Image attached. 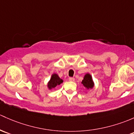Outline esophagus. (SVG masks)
<instances>
[{
  "label": "esophagus",
  "instance_id": "34e87169",
  "mask_svg": "<svg viewBox=\"0 0 134 134\" xmlns=\"http://www.w3.org/2000/svg\"><path fill=\"white\" fill-rule=\"evenodd\" d=\"M69 80L70 81H74V80H75V79L74 78H72V77H70V78H69Z\"/></svg>",
  "mask_w": 134,
  "mask_h": 134
}]
</instances>
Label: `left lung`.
Returning <instances> with one entry per match:
<instances>
[{"instance_id":"obj_1","label":"left lung","mask_w":134,"mask_h":134,"mask_svg":"<svg viewBox=\"0 0 134 134\" xmlns=\"http://www.w3.org/2000/svg\"><path fill=\"white\" fill-rule=\"evenodd\" d=\"M81 84L85 87L87 89H89V88H92L94 87V81L92 80V76L90 74L87 73L84 76L83 80L81 81Z\"/></svg>"}]
</instances>
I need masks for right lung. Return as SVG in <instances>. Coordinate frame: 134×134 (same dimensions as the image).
<instances>
[{"label": "right lung", "mask_w": 134, "mask_h": 134, "mask_svg": "<svg viewBox=\"0 0 134 134\" xmlns=\"http://www.w3.org/2000/svg\"><path fill=\"white\" fill-rule=\"evenodd\" d=\"M63 83V80L58 76L57 74H53L51 76L50 80L47 83V87H48L49 89H52V88H55L58 85H60V84Z\"/></svg>", "instance_id": "1"}]
</instances>
